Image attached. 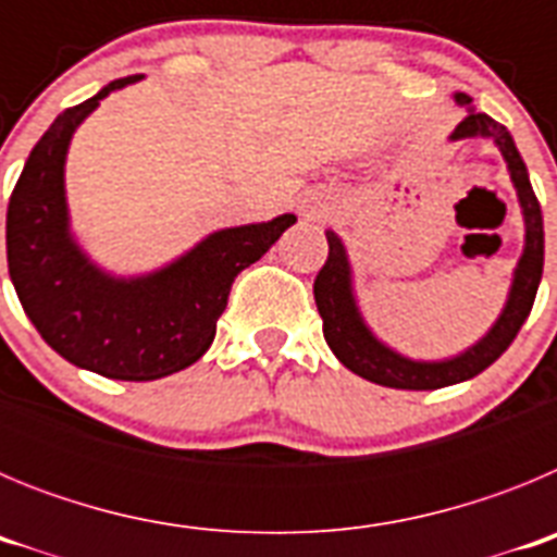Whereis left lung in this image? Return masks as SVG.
Instances as JSON below:
<instances>
[{
  "label": "left lung",
  "mask_w": 557,
  "mask_h": 557,
  "mask_svg": "<svg viewBox=\"0 0 557 557\" xmlns=\"http://www.w3.org/2000/svg\"><path fill=\"white\" fill-rule=\"evenodd\" d=\"M455 100L460 106H469V95L457 91ZM494 139L499 152L508 161L510 178H513L516 195H519L521 214H524V253L519 259V268L513 273V287H510L508 304L502 309L499 321L494 323L485 337L462 351L460 357L444 359V362H416L385 343H379L366 326L362 314H359L357 301L351 293V268H348V256L339 236L334 231H326L329 239V259L314 278V304L323 318V337L334 357L354 371L357 376L376 382V385L396 387V391H435V387L457 385L466 379L476 376L488 366H494L502 354L519 334L521 323L528 321L530 309H533L535 293H539L541 273H544V220H541V206L535 198L533 186H530L528 166L521 161L516 141L505 125L491 120L488 113H476L469 108V116L455 127L451 141L471 139Z\"/></svg>",
  "instance_id": "left-lung-1"
}]
</instances>
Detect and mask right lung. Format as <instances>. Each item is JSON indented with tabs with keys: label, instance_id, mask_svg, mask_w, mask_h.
Listing matches in <instances>:
<instances>
[{
	"label": "right lung",
	"instance_id": "obj_1",
	"mask_svg": "<svg viewBox=\"0 0 557 557\" xmlns=\"http://www.w3.org/2000/svg\"><path fill=\"white\" fill-rule=\"evenodd\" d=\"M136 81L141 75L113 81L91 100L66 108L33 147L8 203L10 282L33 326L72 366L122 382H150L198 362L236 275L295 223V214H282L214 231L186 256L139 278H113L88 262L69 231V141L102 97Z\"/></svg>",
	"mask_w": 557,
	"mask_h": 557
}]
</instances>
